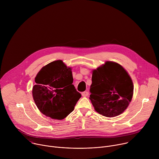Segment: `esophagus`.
<instances>
[{
	"label": "esophagus",
	"mask_w": 159,
	"mask_h": 159,
	"mask_svg": "<svg viewBox=\"0 0 159 159\" xmlns=\"http://www.w3.org/2000/svg\"><path fill=\"white\" fill-rule=\"evenodd\" d=\"M88 95H89V92H87V91H84V92L82 93V96L84 97H87V96H88Z\"/></svg>",
	"instance_id": "esophagus-1"
}]
</instances>
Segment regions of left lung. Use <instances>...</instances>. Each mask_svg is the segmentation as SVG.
<instances>
[{
	"label": "left lung",
	"mask_w": 159,
	"mask_h": 159,
	"mask_svg": "<svg viewBox=\"0 0 159 159\" xmlns=\"http://www.w3.org/2000/svg\"><path fill=\"white\" fill-rule=\"evenodd\" d=\"M90 92L89 99L98 113L115 117L123 113L131 102L133 84L121 65L107 61L93 70Z\"/></svg>",
	"instance_id": "left-lung-1"
}]
</instances>
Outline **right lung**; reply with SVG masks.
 Wrapping results in <instances>:
<instances>
[{
    "mask_svg": "<svg viewBox=\"0 0 159 159\" xmlns=\"http://www.w3.org/2000/svg\"><path fill=\"white\" fill-rule=\"evenodd\" d=\"M71 67L62 60H56L44 66L35 77L33 87L34 102L43 115L63 120L74 109L81 98L73 83Z\"/></svg>",
    "mask_w": 159,
    "mask_h": 159,
    "instance_id": "add662e5",
    "label": "right lung"
}]
</instances>
